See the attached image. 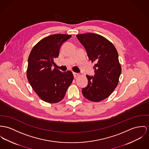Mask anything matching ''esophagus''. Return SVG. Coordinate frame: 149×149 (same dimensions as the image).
<instances>
[{"mask_svg":"<svg viewBox=\"0 0 149 149\" xmlns=\"http://www.w3.org/2000/svg\"><path fill=\"white\" fill-rule=\"evenodd\" d=\"M73 75H74V78H77L78 76H79V74L78 73H77V72H73Z\"/></svg>","mask_w":149,"mask_h":149,"instance_id":"1","label":"esophagus"}]
</instances>
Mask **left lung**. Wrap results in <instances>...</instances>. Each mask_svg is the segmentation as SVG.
Returning a JSON list of instances; mask_svg holds the SVG:
<instances>
[{
	"label": "left lung",
	"instance_id": "left-lung-1",
	"mask_svg": "<svg viewBox=\"0 0 149 149\" xmlns=\"http://www.w3.org/2000/svg\"><path fill=\"white\" fill-rule=\"evenodd\" d=\"M93 66L95 75H86L87 87L82 88L88 100L98 102L108 97L117 87L121 72L118 55L115 46L105 37L93 33L77 34Z\"/></svg>",
	"mask_w": 149,
	"mask_h": 149
}]
</instances>
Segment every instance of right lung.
<instances>
[{
    "mask_svg": "<svg viewBox=\"0 0 149 149\" xmlns=\"http://www.w3.org/2000/svg\"><path fill=\"white\" fill-rule=\"evenodd\" d=\"M71 37L65 34L49 36L33 47L29 56L28 80L37 95L47 103L62 100L74 79L71 71L62 72L52 67L61 47Z\"/></svg>",
    "mask_w": 149,
    "mask_h": 149,
    "instance_id": "obj_1",
    "label": "right lung"
}]
</instances>
